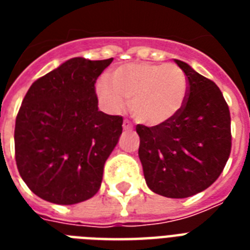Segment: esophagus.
<instances>
[{
  "label": "esophagus",
  "mask_w": 250,
  "mask_h": 250,
  "mask_svg": "<svg viewBox=\"0 0 250 250\" xmlns=\"http://www.w3.org/2000/svg\"><path fill=\"white\" fill-rule=\"evenodd\" d=\"M123 128L125 129V131H128V129H132V123L129 121H125L123 122Z\"/></svg>",
  "instance_id": "34e87169"
}]
</instances>
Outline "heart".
Segmentation results:
<instances>
[{"label":"heart","mask_w":250,"mask_h":250,"mask_svg":"<svg viewBox=\"0 0 250 250\" xmlns=\"http://www.w3.org/2000/svg\"><path fill=\"white\" fill-rule=\"evenodd\" d=\"M109 82L96 85L98 101L118 113L131 101L133 117L148 125H160L176 117L188 97V80L175 64L128 63L115 67Z\"/></svg>","instance_id":"b5f03b06"}]
</instances>
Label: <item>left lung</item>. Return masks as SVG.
Returning a JSON list of instances; mask_svg holds the SVG:
<instances>
[{
	"instance_id": "1",
	"label": "left lung",
	"mask_w": 250,
	"mask_h": 250,
	"mask_svg": "<svg viewBox=\"0 0 250 250\" xmlns=\"http://www.w3.org/2000/svg\"><path fill=\"white\" fill-rule=\"evenodd\" d=\"M188 80L180 113L164 125H136L146 186L157 194L186 198L209 188L231 153L229 109L217 84L175 60Z\"/></svg>"
}]
</instances>
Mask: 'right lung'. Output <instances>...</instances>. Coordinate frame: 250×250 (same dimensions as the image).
Masks as SVG:
<instances>
[{"label":"right lung","instance_id":"obj_1","mask_svg":"<svg viewBox=\"0 0 250 250\" xmlns=\"http://www.w3.org/2000/svg\"><path fill=\"white\" fill-rule=\"evenodd\" d=\"M113 58H71L37 79L15 121V161L29 189L72 205L97 193L123 118L98 110L96 80Z\"/></svg>","mask_w":250,"mask_h":250}]
</instances>
